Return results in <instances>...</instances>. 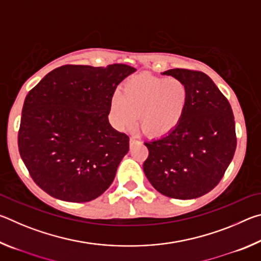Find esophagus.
I'll list each match as a JSON object with an SVG mask.
<instances>
[{
	"label": "esophagus",
	"mask_w": 261,
	"mask_h": 261,
	"mask_svg": "<svg viewBox=\"0 0 261 261\" xmlns=\"http://www.w3.org/2000/svg\"><path fill=\"white\" fill-rule=\"evenodd\" d=\"M136 144H138V140H137L135 137H131V138H130V146L134 147Z\"/></svg>",
	"instance_id": "obj_1"
}]
</instances>
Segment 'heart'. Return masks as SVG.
Returning <instances> with one entry per match:
<instances>
[{
    "label": "heart",
    "mask_w": 261,
    "mask_h": 261,
    "mask_svg": "<svg viewBox=\"0 0 261 261\" xmlns=\"http://www.w3.org/2000/svg\"><path fill=\"white\" fill-rule=\"evenodd\" d=\"M189 91L177 78L140 74L127 79L122 94L110 101V114L118 129H126L137 121L145 134L163 136L178 124L185 112Z\"/></svg>",
    "instance_id": "b5f03b06"
}]
</instances>
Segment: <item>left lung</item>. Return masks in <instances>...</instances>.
<instances>
[{
	"label": "left lung",
	"instance_id": "1",
	"mask_svg": "<svg viewBox=\"0 0 261 261\" xmlns=\"http://www.w3.org/2000/svg\"><path fill=\"white\" fill-rule=\"evenodd\" d=\"M189 99L182 118L159 139L146 141L144 173L153 188L174 199H193L219 184L236 149L231 106L213 81L201 71L171 69Z\"/></svg>",
	"mask_w": 261,
	"mask_h": 261
}]
</instances>
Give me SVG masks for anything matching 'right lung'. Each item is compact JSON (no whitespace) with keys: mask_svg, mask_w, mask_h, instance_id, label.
Returning a JSON list of instances; mask_svg holds the SVG:
<instances>
[{"mask_svg":"<svg viewBox=\"0 0 261 261\" xmlns=\"http://www.w3.org/2000/svg\"><path fill=\"white\" fill-rule=\"evenodd\" d=\"M136 69L67 64L47 73L26 95L18 148L35 184L71 202L101 196L129 151V137L108 122L118 84Z\"/></svg>","mask_w":261,"mask_h":261,"instance_id":"right-lung-1","label":"right lung"}]
</instances>
